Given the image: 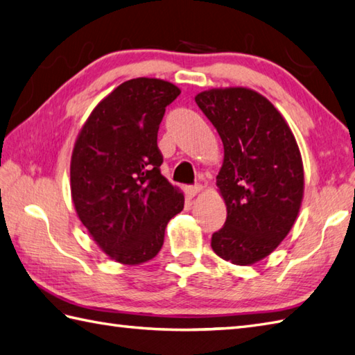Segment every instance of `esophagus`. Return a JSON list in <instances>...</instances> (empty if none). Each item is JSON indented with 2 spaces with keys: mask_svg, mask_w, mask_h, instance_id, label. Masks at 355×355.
Here are the masks:
<instances>
[{
  "mask_svg": "<svg viewBox=\"0 0 355 355\" xmlns=\"http://www.w3.org/2000/svg\"><path fill=\"white\" fill-rule=\"evenodd\" d=\"M202 191V186H200V184H195V186H189L186 189V192H187V195H189L191 198H193L195 195H198L200 192Z\"/></svg>",
  "mask_w": 355,
  "mask_h": 355,
  "instance_id": "obj_1",
  "label": "esophagus"
}]
</instances>
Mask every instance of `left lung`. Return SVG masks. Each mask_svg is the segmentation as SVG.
I'll list each match as a JSON object with an SVG mask.
<instances>
[{
  "label": "left lung",
  "mask_w": 355,
  "mask_h": 355,
  "mask_svg": "<svg viewBox=\"0 0 355 355\" xmlns=\"http://www.w3.org/2000/svg\"><path fill=\"white\" fill-rule=\"evenodd\" d=\"M224 146L216 186L227 207L214 252L235 266L273 253L297 220L304 200V163L296 137L267 97L245 87L212 88L195 96Z\"/></svg>",
  "instance_id": "8db88e82"
}]
</instances>
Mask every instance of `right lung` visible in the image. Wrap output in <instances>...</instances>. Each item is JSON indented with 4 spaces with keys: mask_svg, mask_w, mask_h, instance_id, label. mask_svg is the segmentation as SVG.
Returning <instances> with one entry per match:
<instances>
[{
    "mask_svg": "<svg viewBox=\"0 0 355 355\" xmlns=\"http://www.w3.org/2000/svg\"><path fill=\"white\" fill-rule=\"evenodd\" d=\"M182 93L172 82L135 78L96 105L74 141L70 189L89 236L112 261L139 266L155 258L184 195L160 173L158 125Z\"/></svg>",
    "mask_w": 355,
    "mask_h": 355,
    "instance_id": "obj_1",
    "label": "right lung"
}]
</instances>
